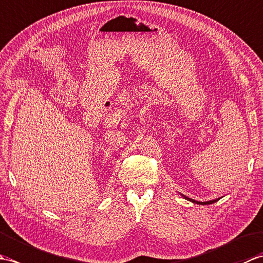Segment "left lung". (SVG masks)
<instances>
[{
	"instance_id": "left-lung-1",
	"label": "left lung",
	"mask_w": 263,
	"mask_h": 263,
	"mask_svg": "<svg viewBox=\"0 0 263 263\" xmlns=\"http://www.w3.org/2000/svg\"><path fill=\"white\" fill-rule=\"evenodd\" d=\"M183 197L185 198V199H187L189 201H192L193 203H198V204H211V203H215V202H217V201L219 200V199H216V200H210V201H206V202H199V201H195V200H193V199H190V198L185 197V195H183Z\"/></svg>"
}]
</instances>
